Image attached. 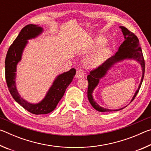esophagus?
Wrapping results in <instances>:
<instances>
[{"mask_svg":"<svg viewBox=\"0 0 151 151\" xmlns=\"http://www.w3.org/2000/svg\"><path fill=\"white\" fill-rule=\"evenodd\" d=\"M85 74L84 73V71L83 70H78L76 71V77L77 78H83V77H85Z\"/></svg>","mask_w":151,"mask_h":151,"instance_id":"obj_1","label":"esophagus"}]
</instances>
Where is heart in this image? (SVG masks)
Wrapping results in <instances>:
<instances>
[{
	"label": "heart",
	"instance_id": "1",
	"mask_svg": "<svg viewBox=\"0 0 151 151\" xmlns=\"http://www.w3.org/2000/svg\"><path fill=\"white\" fill-rule=\"evenodd\" d=\"M104 39L103 38L98 37L95 42V45H103L104 43ZM109 55V50L106 47H100L91 55H89L85 59L86 66L88 68H94L100 66L106 59Z\"/></svg>",
	"mask_w": 151,
	"mask_h": 151
}]
</instances>
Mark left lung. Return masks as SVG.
Masks as SVG:
<instances>
[{
    "mask_svg": "<svg viewBox=\"0 0 151 151\" xmlns=\"http://www.w3.org/2000/svg\"><path fill=\"white\" fill-rule=\"evenodd\" d=\"M120 29H121L122 34L124 35V40L122 43L119 48V50L115 53V55L110 57L109 59H107L103 65L99 66L96 69L91 70L90 74L87 76V80L88 82V91H87V96L88 99L91 105L93 106V108L96 110L97 111L99 112H111V111H117L122 110L124 108H121L119 109L112 110L104 108L99 106L97 104L96 102L94 100L93 96V93L97 85H99L100 80L103 78L104 76L106 75L108 71L111 69L115 64L121 62L124 60H134L139 63L142 68V75L140 80V83L139 85V88L135 92L133 97L131 99V101L134 100L135 96H137V93H139L140 86L142 85L143 78H144L145 70V60L143 58L142 52L141 50V47L139 45V39L136 35L132 32L129 31L127 28L121 26L119 27Z\"/></svg>",
    "mask_w": 151,
    "mask_h": 151,
    "instance_id": "obj_1",
    "label": "left lung"
}]
</instances>
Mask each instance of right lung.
I'll use <instances>...</instances> for the list:
<instances>
[{
    "label": "right lung",
    "mask_w": 151,
    "mask_h": 151,
    "mask_svg": "<svg viewBox=\"0 0 151 151\" xmlns=\"http://www.w3.org/2000/svg\"><path fill=\"white\" fill-rule=\"evenodd\" d=\"M42 32L43 29L39 25L30 24L25 26L9 47L5 59V78L10 93L17 103L35 114H45L54 111L76 74L75 68H71L67 72L58 75L45 98L39 103H30L20 96L15 81L17 65L21 60L22 52L28 44V40L35 39Z\"/></svg>",
    "instance_id": "add662e5"
}]
</instances>
